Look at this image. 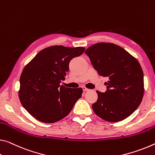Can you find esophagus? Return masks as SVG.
Segmentation results:
<instances>
[{"instance_id": "esophagus-1", "label": "esophagus", "mask_w": 155, "mask_h": 155, "mask_svg": "<svg viewBox=\"0 0 155 155\" xmlns=\"http://www.w3.org/2000/svg\"><path fill=\"white\" fill-rule=\"evenodd\" d=\"M83 90L84 92H87V91L90 90V89H88V88H87L86 87H83Z\"/></svg>"}]
</instances>
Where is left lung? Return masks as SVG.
<instances>
[{
  "label": "left lung",
  "mask_w": 155,
  "mask_h": 155,
  "mask_svg": "<svg viewBox=\"0 0 155 155\" xmlns=\"http://www.w3.org/2000/svg\"><path fill=\"white\" fill-rule=\"evenodd\" d=\"M85 53L100 76L107 77V91H97L92 109L109 122L126 119L141 104L144 94L143 72L139 61L124 48L111 43H98Z\"/></svg>",
  "instance_id": "8db88e82"
}]
</instances>
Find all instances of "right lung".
<instances>
[{
  "mask_svg": "<svg viewBox=\"0 0 155 155\" xmlns=\"http://www.w3.org/2000/svg\"><path fill=\"white\" fill-rule=\"evenodd\" d=\"M85 48L54 45L46 48L25 65L20 77L18 97L24 108L38 121L53 124L65 117L81 97V87L60 85L73 58Z\"/></svg>",
  "mask_w": 155,
  "mask_h": 155,
  "instance_id": "add662e5",
  "label": "right lung"
}]
</instances>
